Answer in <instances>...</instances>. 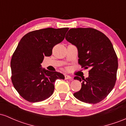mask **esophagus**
Returning <instances> with one entry per match:
<instances>
[{
    "label": "esophagus",
    "mask_w": 126,
    "mask_h": 126,
    "mask_svg": "<svg viewBox=\"0 0 126 126\" xmlns=\"http://www.w3.org/2000/svg\"><path fill=\"white\" fill-rule=\"evenodd\" d=\"M64 78H65V79H72L71 76H70L69 75H64Z\"/></svg>",
    "instance_id": "esophagus-1"
}]
</instances>
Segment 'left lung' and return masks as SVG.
I'll list each match as a JSON object with an SVG mask.
<instances>
[{
    "mask_svg": "<svg viewBox=\"0 0 126 126\" xmlns=\"http://www.w3.org/2000/svg\"><path fill=\"white\" fill-rule=\"evenodd\" d=\"M65 38L77 47L82 68H89L86 79L74 78L82 82V87L73 95L86 103L101 102L112 90L117 79L118 59L112 43L104 34L92 28H72Z\"/></svg>",
    "mask_w": 126,
    "mask_h": 126,
    "instance_id": "obj_1",
    "label": "left lung"
}]
</instances>
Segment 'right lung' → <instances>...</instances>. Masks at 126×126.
<instances>
[{
    "label": "right lung",
    "instance_id": "right-lung-1",
    "mask_svg": "<svg viewBox=\"0 0 126 126\" xmlns=\"http://www.w3.org/2000/svg\"><path fill=\"white\" fill-rule=\"evenodd\" d=\"M69 28H47L30 32L18 43L11 62V80L19 94L30 102L43 101L54 90L57 79H64L57 72L41 67L45 56H50L56 44L64 40Z\"/></svg>",
    "mask_w": 126,
    "mask_h": 126
}]
</instances>
